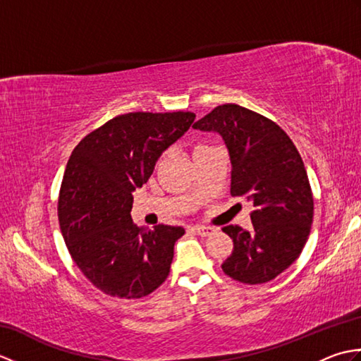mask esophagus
Masks as SVG:
<instances>
[{"instance_id":"1","label":"esophagus","mask_w":361,"mask_h":361,"mask_svg":"<svg viewBox=\"0 0 361 361\" xmlns=\"http://www.w3.org/2000/svg\"><path fill=\"white\" fill-rule=\"evenodd\" d=\"M194 231L198 234V235H202V237H208V235H211V234H214V231H216V229L214 228H211V226H203V225H197V226H194Z\"/></svg>"}]
</instances>
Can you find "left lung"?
<instances>
[{"label": "left lung", "mask_w": 361, "mask_h": 361, "mask_svg": "<svg viewBox=\"0 0 361 361\" xmlns=\"http://www.w3.org/2000/svg\"><path fill=\"white\" fill-rule=\"evenodd\" d=\"M192 127L224 137L231 195L255 206L251 231L224 228L234 248L221 270L248 286L274 279L299 257L310 234L313 195L301 155L276 122L235 104L216 106Z\"/></svg>", "instance_id": "left-lung-1"}]
</instances>
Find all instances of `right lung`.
Segmentation results:
<instances>
[{
    "instance_id": "add662e5",
    "label": "right lung",
    "mask_w": 361,
    "mask_h": 361,
    "mask_svg": "<svg viewBox=\"0 0 361 361\" xmlns=\"http://www.w3.org/2000/svg\"><path fill=\"white\" fill-rule=\"evenodd\" d=\"M195 114L127 113L75 145L59 195L66 248L105 295L137 299L166 281L181 226L133 224V190L147 183L158 158L185 135Z\"/></svg>"
}]
</instances>
